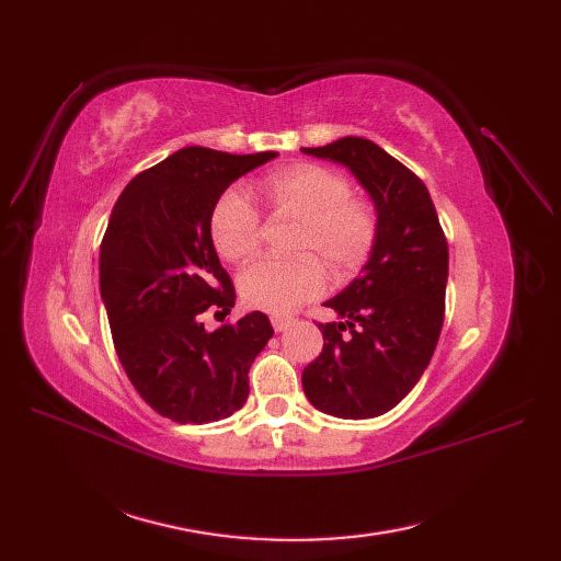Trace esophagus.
<instances>
[{
  "label": "esophagus",
  "mask_w": 561,
  "mask_h": 561,
  "mask_svg": "<svg viewBox=\"0 0 561 561\" xmlns=\"http://www.w3.org/2000/svg\"><path fill=\"white\" fill-rule=\"evenodd\" d=\"M295 322V318L293 316H271V325H274V330L276 332H283V330H287Z\"/></svg>",
  "instance_id": "esophagus-1"
}]
</instances>
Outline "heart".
<instances>
[{
	"mask_svg": "<svg viewBox=\"0 0 561 561\" xmlns=\"http://www.w3.org/2000/svg\"><path fill=\"white\" fill-rule=\"evenodd\" d=\"M257 192L276 213L301 217L293 250L304 254L248 266L239 278V293L248 307L276 316L290 313L325 287L321 261L336 280H344L369 257L377 239V215L369 203L351 196L344 175L316 163H297L266 175ZM210 236L217 252L229 262H245L257 252L262 217L248 192L233 186L219 196L210 215Z\"/></svg>",
	"mask_w": 561,
	"mask_h": 561,
	"instance_id": "1",
	"label": "heart"
}]
</instances>
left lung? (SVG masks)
Masks as SVG:
<instances>
[{"label": "left lung", "mask_w": 561, "mask_h": 561, "mask_svg": "<svg viewBox=\"0 0 561 561\" xmlns=\"http://www.w3.org/2000/svg\"><path fill=\"white\" fill-rule=\"evenodd\" d=\"M304 154L344 165L377 210L369 260L322 307V353L301 371L316 410L339 419L381 416L428 367L445 320L449 248L431 194L410 168L365 138H342Z\"/></svg>", "instance_id": "1"}]
</instances>
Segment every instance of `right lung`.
Instances as JSON below:
<instances>
[{
	"label": "right lung",
	"mask_w": 561,
	"mask_h": 561,
	"mask_svg": "<svg viewBox=\"0 0 561 561\" xmlns=\"http://www.w3.org/2000/svg\"><path fill=\"white\" fill-rule=\"evenodd\" d=\"M276 157L184 147L133 178L114 203L100 245L114 348L142 400L175 423H210L241 410L250 365L274 334L262 311L215 332L203 328L201 313L227 316L236 304L210 236L215 203Z\"/></svg>",
	"instance_id": "1"
}]
</instances>
